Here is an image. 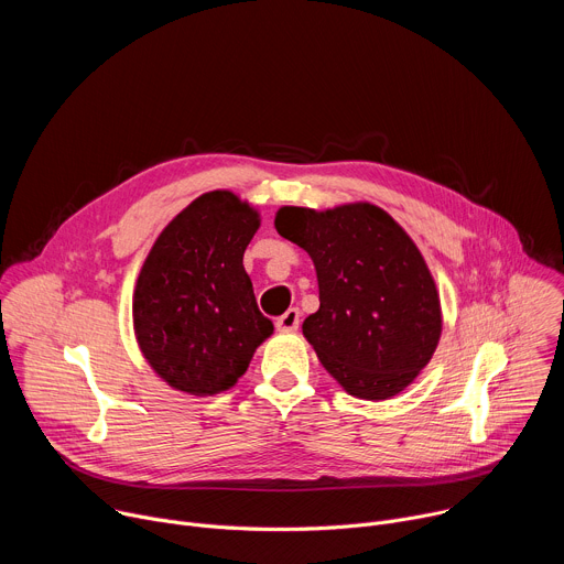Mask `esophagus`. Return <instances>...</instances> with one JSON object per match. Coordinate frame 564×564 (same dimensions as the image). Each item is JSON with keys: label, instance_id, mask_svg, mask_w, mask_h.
<instances>
[{"label": "esophagus", "instance_id": "1", "mask_svg": "<svg viewBox=\"0 0 564 564\" xmlns=\"http://www.w3.org/2000/svg\"><path fill=\"white\" fill-rule=\"evenodd\" d=\"M299 324H301L299 307H290L285 314H281L276 318V330L279 333H294V330H299Z\"/></svg>", "mask_w": 564, "mask_h": 564}]
</instances>
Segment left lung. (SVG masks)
<instances>
[{
    "label": "left lung",
    "mask_w": 564,
    "mask_h": 564,
    "mask_svg": "<svg viewBox=\"0 0 564 564\" xmlns=\"http://www.w3.org/2000/svg\"><path fill=\"white\" fill-rule=\"evenodd\" d=\"M274 227L314 263L318 310L303 335L324 368L359 399L413 383L442 335L440 294L413 238L370 203L281 207Z\"/></svg>",
    "instance_id": "8db88e82"
}]
</instances>
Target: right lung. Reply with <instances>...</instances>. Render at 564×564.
I'll use <instances>...</instances> for the list:
<instances>
[{
	"mask_svg": "<svg viewBox=\"0 0 564 564\" xmlns=\"http://www.w3.org/2000/svg\"><path fill=\"white\" fill-rule=\"evenodd\" d=\"M259 225L254 207L216 189L155 238L133 292V328L172 388L198 397L231 388L274 333L243 268Z\"/></svg>",
	"mask_w": 564,
	"mask_h": 564,
	"instance_id": "obj_1",
	"label": "right lung"
}]
</instances>
